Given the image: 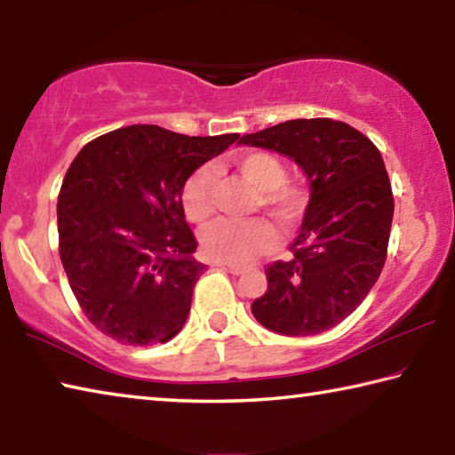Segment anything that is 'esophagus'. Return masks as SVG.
<instances>
[{
	"instance_id": "esophagus-1",
	"label": "esophagus",
	"mask_w": 455,
	"mask_h": 455,
	"mask_svg": "<svg viewBox=\"0 0 455 455\" xmlns=\"http://www.w3.org/2000/svg\"><path fill=\"white\" fill-rule=\"evenodd\" d=\"M217 265L225 267L227 271L233 273V275H243V273H246V267H241V265H233V263H217Z\"/></svg>"
}]
</instances>
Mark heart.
Listing matches in <instances>:
<instances>
[{
	"label": "heart",
	"instance_id": "b5f03b06",
	"mask_svg": "<svg viewBox=\"0 0 455 455\" xmlns=\"http://www.w3.org/2000/svg\"><path fill=\"white\" fill-rule=\"evenodd\" d=\"M235 171L260 192L259 204L283 228H295L309 206V192L287 182V166L273 152L251 150L235 158ZM219 176L212 166H200L188 176L182 188V209L187 219L204 225L217 211ZM204 255L220 263L246 265L265 255L276 244L275 228L263 219L233 222L219 220L200 235Z\"/></svg>",
	"mask_w": 455,
	"mask_h": 455
}]
</instances>
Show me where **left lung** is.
I'll use <instances>...</instances> for the list:
<instances>
[{
  "label": "left lung",
  "mask_w": 455,
  "mask_h": 455,
  "mask_svg": "<svg viewBox=\"0 0 455 455\" xmlns=\"http://www.w3.org/2000/svg\"><path fill=\"white\" fill-rule=\"evenodd\" d=\"M238 144L292 158L311 188L292 259L267 267V291L252 301V315L289 337L333 329L367 297L387 259L394 192L381 152L331 118L281 122Z\"/></svg>",
  "instance_id": "left-lung-1"
}]
</instances>
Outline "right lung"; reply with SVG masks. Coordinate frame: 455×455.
I'll list each match as a JSON object with an SVG mask.
<instances>
[{
	"mask_svg": "<svg viewBox=\"0 0 455 455\" xmlns=\"http://www.w3.org/2000/svg\"><path fill=\"white\" fill-rule=\"evenodd\" d=\"M238 134L184 136L134 124L88 142L58 195L60 259L74 297L98 331L122 345L166 343L188 317L206 265L182 188Z\"/></svg>",
	"mask_w": 455,
	"mask_h": 455,
	"instance_id": "1",
	"label": "right lung"
}]
</instances>
